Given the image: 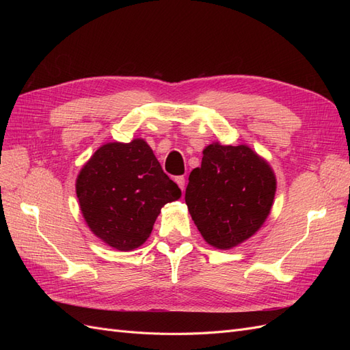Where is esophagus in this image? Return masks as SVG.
<instances>
[{
    "mask_svg": "<svg viewBox=\"0 0 350 350\" xmlns=\"http://www.w3.org/2000/svg\"><path fill=\"white\" fill-rule=\"evenodd\" d=\"M175 183L178 184V187L184 189L185 188V178L181 175V176H175Z\"/></svg>",
    "mask_w": 350,
    "mask_h": 350,
    "instance_id": "1",
    "label": "esophagus"
}]
</instances>
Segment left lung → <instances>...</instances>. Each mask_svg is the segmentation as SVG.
I'll use <instances>...</instances> for the list:
<instances>
[{
  "mask_svg": "<svg viewBox=\"0 0 350 350\" xmlns=\"http://www.w3.org/2000/svg\"><path fill=\"white\" fill-rule=\"evenodd\" d=\"M188 181L189 215L206 242L219 250L237 247L256 234L276 193L269 163L243 144L207 146Z\"/></svg>",
  "mask_w": 350,
  "mask_h": 350,
  "instance_id": "8db88e82",
  "label": "left lung"
}]
</instances>
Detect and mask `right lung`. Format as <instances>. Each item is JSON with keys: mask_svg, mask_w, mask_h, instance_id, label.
Instances as JSON below:
<instances>
[{"mask_svg": "<svg viewBox=\"0 0 350 350\" xmlns=\"http://www.w3.org/2000/svg\"><path fill=\"white\" fill-rule=\"evenodd\" d=\"M76 191L90 230L120 251L146 242L161 208L181 197L142 139L99 147L80 171Z\"/></svg>", "mask_w": 350, "mask_h": 350, "instance_id": "1", "label": "right lung"}]
</instances>
